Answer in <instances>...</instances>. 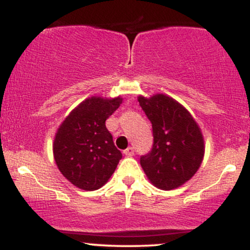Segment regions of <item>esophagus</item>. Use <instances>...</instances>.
Returning a JSON list of instances; mask_svg holds the SVG:
<instances>
[{
    "label": "esophagus",
    "instance_id": "34e87169",
    "mask_svg": "<svg viewBox=\"0 0 250 250\" xmlns=\"http://www.w3.org/2000/svg\"><path fill=\"white\" fill-rule=\"evenodd\" d=\"M134 153H135V150H134L133 147H129V148L125 149V150H123V154H125V156H133Z\"/></svg>",
    "mask_w": 250,
    "mask_h": 250
}]
</instances>
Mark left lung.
<instances>
[{"mask_svg": "<svg viewBox=\"0 0 250 250\" xmlns=\"http://www.w3.org/2000/svg\"><path fill=\"white\" fill-rule=\"evenodd\" d=\"M142 110L151 122V150L140 159L143 170L155 187L171 190L194 176L202 162L205 143L193 116L174 99L157 94L139 96Z\"/></svg>", "mask_w": 250, "mask_h": 250, "instance_id": "8db88e82", "label": "left lung"}]
</instances>
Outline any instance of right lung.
Here are the masks:
<instances>
[{"mask_svg": "<svg viewBox=\"0 0 250 250\" xmlns=\"http://www.w3.org/2000/svg\"><path fill=\"white\" fill-rule=\"evenodd\" d=\"M122 103L121 97H89L57 129L53 150L63 176L83 190H96L110 179L122 159L105 121Z\"/></svg>", "mask_w": 250, "mask_h": 250, "instance_id": "1", "label": "right lung"}]
</instances>
